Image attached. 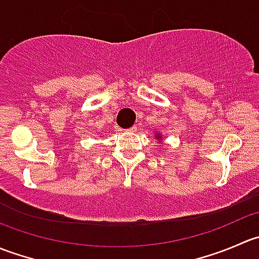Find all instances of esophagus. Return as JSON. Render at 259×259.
Wrapping results in <instances>:
<instances>
[{"mask_svg":"<svg viewBox=\"0 0 259 259\" xmlns=\"http://www.w3.org/2000/svg\"><path fill=\"white\" fill-rule=\"evenodd\" d=\"M127 132H132V133L137 132V126H135V125H134V126H132V127H130V129H127Z\"/></svg>","mask_w":259,"mask_h":259,"instance_id":"esophagus-1","label":"esophagus"}]
</instances>
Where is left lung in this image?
<instances>
[{
    "instance_id": "1",
    "label": "left lung",
    "mask_w": 259,
    "mask_h": 259,
    "mask_svg": "<svg viewBox=\"0 0 259 259\" xmlns=\"http://www.w3.org/2000/svg\"><path fill=\"white\" fill-rule=\"evenodd\" d=\"M158 138H160V137H159V135H158Z\"/></svg>"
}]
</instances>
